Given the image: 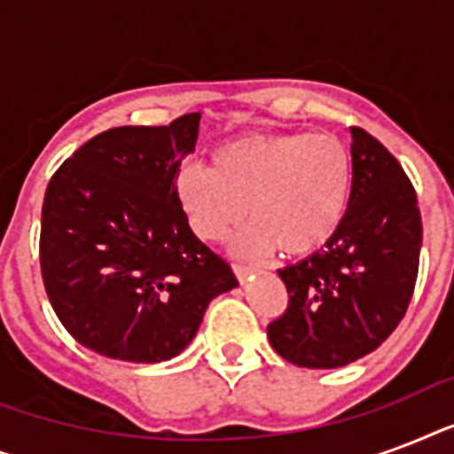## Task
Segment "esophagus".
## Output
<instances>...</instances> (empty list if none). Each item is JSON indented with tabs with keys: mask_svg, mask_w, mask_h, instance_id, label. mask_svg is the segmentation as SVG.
I'll return each mask as SVG.
<instances>
[{
	"mask_svg": "<svg viewBox=\"0 0 454 454\" xmlns=\"http://www.w3.org/2000/svg\"><path fill=\"white\" fill-rule=\"evenodd\" d=\"M233 269H235V276H238V280H240V283H247L249 278H252L256 273V270L252 269V266H242V263H235Z\"/></svg>",
	"mask_w": 454,
	"mask_h": 454,
	"instance_id": "34e87169",
	"label": "esophagus"
}]
</instances>
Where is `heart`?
<instances>
[{
	"label": "heart",
	"instance_id": "heart-1",
	"mask_svg": "<svg viewBox=\"0 0 454 454\" xmlns=\"http://www.w3.org/2000/svg\"><path fill=\"white\" fill-rule=\"evenodd\" d=\"M351 155L332 134H245L188 164L174 191L202 240H226L249 214L233 249L259 256L280 249L309 256L337 233L351 198Z\"/></svg>",
	"mask_w": 454,
	"mask_h": 454
}]
</instances>
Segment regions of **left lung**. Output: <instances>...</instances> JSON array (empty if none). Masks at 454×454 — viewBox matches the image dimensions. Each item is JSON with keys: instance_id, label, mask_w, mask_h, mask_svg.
I'll list each match as a JSON object with an SVG mask.
<instances>
[{"instance_id": "8db88e82", "label": "left lung", "mask_w": 454, "mask_h": 454, "mask_svg": "<svg viewBox=\"0 0 454 454\" xmlns=\"http://www.w3.org/2000/svg\"><path fill=\"white\" fill-rule=\"evenodd\" d=\"M351 198L325 249L278 270L290 303L269 325L270 346L292 365L344 367L372 353L408 310L417 283L422 216L391 153L351 127Z\"/></svg>"}]
</instances>
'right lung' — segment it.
<instances>
[{"label": "right lung", "instance_id": "obj_1", "mask_svg": "<svg viewBox=\"0 0 454 454\" xmlns=\"http://www.w3.org/2000/svg\"><path fill=\"white\" fill-rule=\"evenodd\" d=\"M200 113L115 127L60 164L42 205L39 263L56 316L106 358L162 363L184 351L214 297L238 287L192 233L174 181Z\"/></svg>", "mask_w": 454, "mask_h": 454}]
</instances>
